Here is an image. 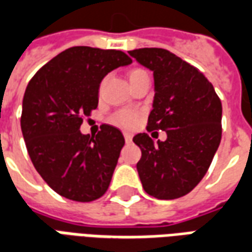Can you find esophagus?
Masks as SVG:
<instances>
[{"label":"esophagus","instance_id":"esophagus-1","mask_svg":"<svg viewBox=\"0 0 252 252\" xmlns=\"http://www.w3.org/2000/svg\"><path fill=\"white\" fill-rule=\"evenodd\" d=\"M124 139H126V143H129L132 140V133L129 132H124Z\"/></svg>","mask_w":252,"mask_h":252}]
</instances>
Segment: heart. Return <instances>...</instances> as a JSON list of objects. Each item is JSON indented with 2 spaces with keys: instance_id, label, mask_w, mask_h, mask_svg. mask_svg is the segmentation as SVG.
<instances>
[{
  "instance_id": "obj_1",
  "label": "heart",
  "mask_w": 252,
  "mask_h": 252,
  "mask_svg": "<svg viewBox=\"0 0 252 252\" xmlns=\"http://www.w3.org/2000/svg\"><path fill=\"white\" fill-rule=\"evenodd\" d=\"M144 72L143 68H132L129 71V79L135 78L139 74ZM137 120H139V113L136 110L132 109H121L115 112L113 115L110 116V121L116 124V126H124V128H133V126L137 124Z\"/></svg>"
}]
</instances>
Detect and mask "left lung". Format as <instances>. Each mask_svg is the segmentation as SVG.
<instances>
[{
	"instance_id": "obj_1",
	"label": "left lung",
	"mask_w": 252,
	"mask_h": 252,
	"mask_svg": "<svg viewBox=\"0 0 252 252\" xmlns=\"http://www.w3.org/2000/svg\"><path fill=\"white\" fill-rule=\"evenodd\" d=\"M129 55L154 71L155 95L147 131H166L154 144L148 133L133 142L142 150L137 173L146 193L158 200L184 197L198 185L221 140V101L205 75L164 48Z\"/></svg>"
}]
</instances>
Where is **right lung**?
Listing matches in <instances>:
<instances>
[{
	"instance_id": "right-lung-1",
	"label": "right lung",
	"mask_w": 252,
	"mask_h": 252,
	"mask_svg": "<svg viewBox=\"0 0 252 252\" xmlns=\"http://www.w3.org/2000/svg\"><path fill=\"white\" fill-rule=\"evenodd\" d=\"M126 52L78 46L46 63L27 86L21 131L36 171L58 194L90 202L108 190L124 146L116 126L82 135L83 119L98 105L102 78L129 64Z\"/></svg>"
}]
</instances>
